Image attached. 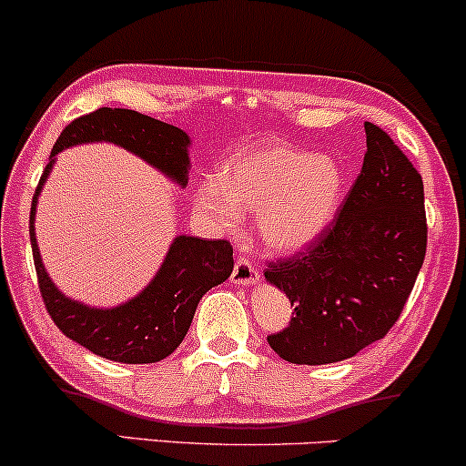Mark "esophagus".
<instances>
[{
	"label": "esophagus",
	"mask_w": 466,
	"mask_h": 466,
	"mask_svg": "<svg viewBox=\"0 0 466 466\" xmlns=\"http://www.w3.org/2000/svg\"><path fill=\"white\" fill-rule=\"evenodd\" d=\"M258 279V269L254 268L252 263H249L248 258L241 257L237 258V263H234V272H232V280L237 285H252L257 283Z\"/></svg>",
	"instance_id": "esophagus-1"
}]
</instances>
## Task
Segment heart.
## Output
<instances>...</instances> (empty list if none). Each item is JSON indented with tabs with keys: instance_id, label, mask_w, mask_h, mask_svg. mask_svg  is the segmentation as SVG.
Segmentation results:
<instances>
[{
	"instance_id": "obj_1",
	"label": "heart",
	"mask_w": 466,
	"mask_h": 466,
	"mask_svg": "<svg viewBox=\"0 0 466 466\" xmlns=\"http://www.w3.org/2000/svg\"><path fill=\"white\" fill-rule=\"evenodd\" d=\"M345 172L334 158L288 146H265L228 158L218 183L197 190V208L218 228L257 212L260 241L276 252H294L325 232L342 201Z\"/></svg>"
}]
</instances>
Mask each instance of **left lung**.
Here are the masks:
<instances>
[{"instance_id":"8db88e82","label":"left lung","mask_w":466,"mask_h":466,"mask_svg":"<svg viewBox=\"0 0 466 466\" xmlns=\"http://www.w3.org/2000/svg\"><path fill=\"white\" fill-rule=\"evenodd\" d=\"M360 175L334 223L305 252L268 263L294 316L269 347L294 365H327L385 339L427 252L424 187L382 127L365 121Z\"/></svg>"}]
</instances>
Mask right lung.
<instances>
[{
  "instance_id": "add662e5",
  "label": "right lung",
  "mask_w": 466,
  "mask_h": 466,
  "mask_svg": "<svg viewBox=\"0 0 466 466\" xmlns=\"http://www.w3.org/2000/svg\"><path fill=\"white\" fill-rule=\"evenodd\" d=\"M95 141L116 143L170 177L181 187L187 183L190 137L181 127L124 108H99L70 121L53 146L50 163L39 178L30 208V245L39 291L55 325L92 354L126 365L158 362L170 356L186 339L203 294L229 279L234 269L232 245L223 238L206 241L197 237H177L150 285L116 308H88L61 294L46 274L35 238L37 198L53 170L55 155L66 147Z\"/></svg>"
}]
</instances>
